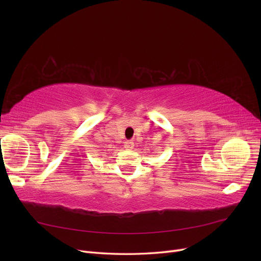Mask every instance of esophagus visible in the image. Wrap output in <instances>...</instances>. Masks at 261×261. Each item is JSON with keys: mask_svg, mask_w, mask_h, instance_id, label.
Wrapping results in <instances>:
<instances>
[{"mask_svg": "<svg viewBox=\"0 0 261 261\" xmlns=\"http://www.w3.org/2000/svg\"><path fill=\"white\" fill-rule=\"evenodd\" d=\"M124 145H125V148L133 149L134 148V141L133 140H126V141H124Z\"/></svg>", "mask_w": 261, "mask_h": 261, "instance_id": "34e87169", "label": "esophagus"}]
</instances>
